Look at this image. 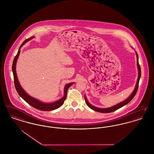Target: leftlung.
Masks as SVG:
<instances>
[{"instance_id": "1", "label": "left lung", "mask_w": 154, "mask_h": 154, "mask_svg": "<svg viewBox=\"0 0 154 154\" xmlns=\"http://www.w3.org/2000/svg\"><path fill=\"white\" fill-rule=\"evenodd\" d=\"M136 55H137V67H138V79H137V84H136V87H135V89L134 91L133 92V93L131 94V95L126 100H125L124 101L118 103L117 105L113 106H112L110 108H97L92 105H91L90 103L88 102V100H87L86 97H85L84 98H85V103H87V105H88V106L89 108H90L91 109L95 110V111H97V112H100L101 113H110V112H114L116 110H118V109L122 107H123V106L126 105V104H127L128 103H129L132 99L134 97V96L136 95V93L137 92L138 90V84H139V81H140V77H141V67H140V66L139 64L138 63V54L136 52Z\"/></svg>"}]
</instances>
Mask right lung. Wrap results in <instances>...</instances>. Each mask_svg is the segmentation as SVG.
Returning <instances> with one entry per match:
<instances>
[{
    "label": "right lung",
    "mask_w": 154,
    "mask_h": 154,
    "mask_svg": "<svg viewBox=\"0 0 154 154\" xmlns=\"http://www.w3.org/2000/svg\"><path fill=\"white\" fill-rule=\"evenodd\" d=\"M32 38H34V37L31 36V38L26 39L23 42V44L21 45L19 49H18L17 54H16V56H15V57L14 59L13 64H12V71L13 73V76H14V82L15 88L16 89L18 95L26 102H27L29 105L32 106V107L37 109L38 110H43V111H48V110H54V109L59 108L63 104L64 101V100H66V97H67V92L68 90V88L74 84V82H71V83H69V84H67V85H66V86L64 87V97L60 100H58L53 103H43V102L39 101V100H36V99L30 97L29 95H28L27 94L22 88V87H21L20 83L18 82L16 71V62H17V59H18L20 52V48L29 40L31 39Z\"/></svg>",
    "instance_id": "add662e5"
}]
</instances>
